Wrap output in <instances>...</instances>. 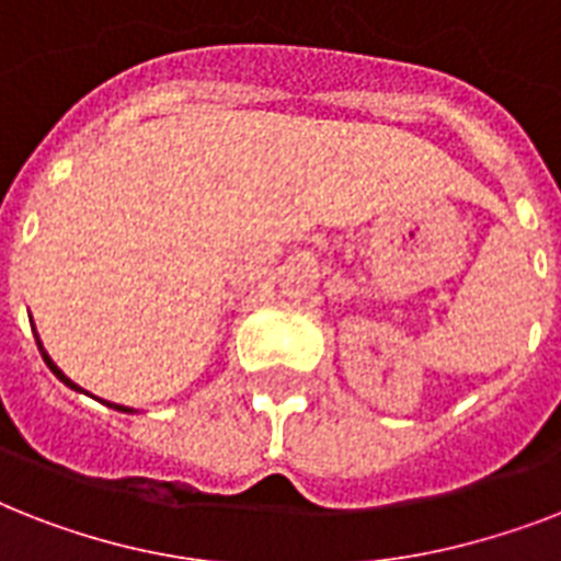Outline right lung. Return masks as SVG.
Returning <instances> with one entry per match:
<instances>
[{
    "instance_id": "add662e5",
    "label": "right lung",
    "mask_w": 561,
    "mask_h": 561,
    "mask_svg": "<svg viewBox=\"0 0 561 561\" xmlns=\"http://www.w3.org/2000/svg\"><path fill=\"white\" fill-rule=\"evenodd\" d=\"M34 337H37V346H39V355H43V360H46V367L51 369V373L57 375V378H60V381L66 383V387H69V390H75V392H87V390H81V387H78V383L72 381V378H66L64 375V369L57 367L55 360L48 358V352L43 350V341H39V334H37V329H34ZM99 401H104V399H99ZM104 404H107V408H113V410H118V413H136L134 408H125V404H113V401H104Z\"/></svg>"
}]
</instances>
